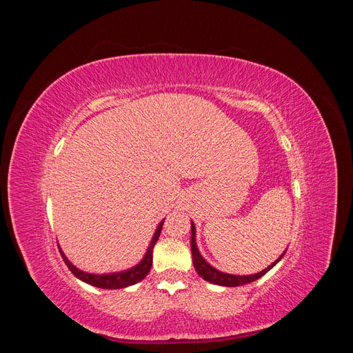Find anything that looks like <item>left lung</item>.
<instances>
[{
    "label": "left lung",
    "instance_id": "8db88e82",
    "mask_svg": "<svg viewBox=\"0 0 353 353\" xmlns=\"http://www.w3.org/2000/svg\"><path fill=\"white\" fill-rule=\"evenodd\" d=\"M191 253H193V265H194V268H196L197 274L201 276L203 280H206V281L213 283V284H218V285L239 287V285L249 284V283H253V281H256L258 279H261L262 275H265L266 272H268L271 268H274V266L281 261V258H283L285 252L274 263H271L268 268H265L263 271H261L258 274H253V275H232V274L221 272V271L213 268V266L209 265L205 259H203V256L200 254V252L197 249V244H196V227H194V223L191 222Z\"/></svg>",
    "mask_w": 353,
    "mask_h": 353
}]
</instances>
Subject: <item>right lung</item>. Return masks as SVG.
Returning <instances> with one entry per match:
<instances>
[{"label": "right lung", "mask_w": 353, "mask_h": 353, "mask_svg": "<svg viewBox=\"0 0 353 353\" xmlns=\"http://www.w3.org/2000/svg\"><path fill=\"white\" fill-rule=\"evenodd\" d=\"M162 227H163V222L159 223V227L156 228V232L154 236L150 241V244H148V249L144 254L143 261L132 266L131 270L128 271H123V272H114V274H103V275H97V274H88V272H83L81 270H78L77 266L72 265L70 261L66 258L65 253L60 250V254L63 261H65V263L68 265V268L70 270V272L77 276V279L82 280L83 283L87 284H91L94 287H100V288H109V290H113V288H123V287H128V285H132L138 281H141L145 279V275L150 272V268H152V263H153V248L156 241L159 240V236H160V231H162Z\"/></svg>", "instance_id": "obj_1"}]
</instances>
